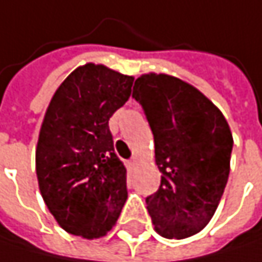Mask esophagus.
I'll list each match as a JSON object with an SVG mask.
<instances>
[{"instance_id": "esophagus-1", "label": "esophagus", "mask_w": 262, "mask_h": 262, "mask_svg": "<svg viewBox=\"0 0 262 262\" xmlns=\"http://www.w3.org/2000/svg\"><path fill=\"white\" fill-rule=\"evenodd\" d=\"M136 160H138L136 156H133L130 160H129V166H135V165H136Z\"/></svg>"}]
</instances>
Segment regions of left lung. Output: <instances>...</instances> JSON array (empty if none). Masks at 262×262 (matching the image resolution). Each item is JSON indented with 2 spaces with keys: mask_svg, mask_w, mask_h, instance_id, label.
<instances>
[{
  "mask_svg": "<svg viewBox=\"0 0 262 262\" xmlns=\"http://www.w3.org/2000/svg\"><path fill=\"white\" fill-rule=\"evenodd\" d=\"M133 97L155 136L160 186L145 198L155 229L186 238L213 217L224 195L232 135L224 114L201 91L168 75H142Z\"/></svg>",
  "mask_w": 262,
  "mask_h": 262,
  "instance_id": "left-lung-1",
  "label": "left lung"
}]
</instances>
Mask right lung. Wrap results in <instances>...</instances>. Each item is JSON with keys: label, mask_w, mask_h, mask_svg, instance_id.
I'll use <instances>...</instances> for the list:
<instances>
[{"label": "right lung", "mask_w": 262, "mask_h": 262, "mask_svg": "<svg viewBox=\"0 0 262 262\" xmlns=\"http://www.w3.org/2000/svg\"><path fill=\"white\" fill-rule=\"evenodd\" d=\"M133 78L85 64L55 91L36 150L40 193L62 229L105 235L127 200L126 166L114 151L109 118L130 97Z\"/></svg>", "instance_id": "right-lung-1"}]
</instances>
